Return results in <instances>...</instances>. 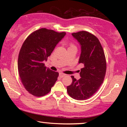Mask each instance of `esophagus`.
<instances>
[{"mask_svg":"<svg viewBox=\"0 0 127 127\" xmlns=\"http://www.w3.org/2000/svg\"><path fill=\"white\" fill-rule=\"evenodd\" d=\"M66 74L64 73H60V77H64V76H65Z\"/></svg>","mask_w":127,"mask_h":127,"instance_id":"obj_1","label":"esophagus"}]
</instances>
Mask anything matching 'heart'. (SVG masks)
Returning a JSON list of instances; mask_svg holds the SVG:
<instances>
[{"label":"heart","instance_id":"1","mask_svg":"<svg viewBox=\"0 0 127 127\" xmlns=\"http://www.w3.org/2000/svg\"><path fill=\"white\" fill-rule=\"evenodd\" d=\"M69 47H70V46H74V45L73 44V43H70V44H69Z\"/></svg>","mask_w":127,"mask_h":127}]
</instances>
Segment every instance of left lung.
Wrapping results in <instances>:
<instances>
[{
  "label": "left lung",
  "mask_w": 127,
  "mask_h": 127,
  "mask_svg": "<svg viewBox=\"0 0 127 127\" xmlns=\"http://www.w3.org/2000/svg\"><path fill=\"white\" fill-rule=\"evenodd\" d=\"M72 36L81 46L79 64H83L81 78L76 80L72 76V83L67 87L69 95L76 100L91 98L103 82L106 71V61L102 45L98 38L87 31L73 33Z\"/></svg>",
  "instance_id": "left-lung-1"
}]
</instances>
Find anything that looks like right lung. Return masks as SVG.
I'll use <instances>...</instances> for the list:
<instances>
[{
  "label": "right lung",
  "instance_id": "right-lung-1",
  "mask_svg": "<svg viewBox=\"0 0 127 127\" xmlns=\"http://www.w3.org/2000/svg\"><path fill=\"white\" fill-rule=\"evenodd\" d=\"M66 34L41 28L28 36L21 48L18 70L24 88L35 96H43L51 91L59 73L47 68L43 63Z\"/></svg>",
  "mask_w": 127,
  "mask_h": 127
}]
</instances>
